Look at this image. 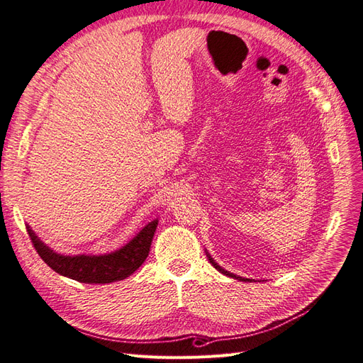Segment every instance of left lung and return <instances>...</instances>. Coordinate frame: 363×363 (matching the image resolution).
Returning <instances> with one entry per match:
<instances>
[{"mask_svg": "<svg viewBox=\"0 0 363 363\" xmlns=\"http://www.w3.org/2000/svg\"><path fill=\"white\" fill-rule=\"evenodd\" d=\"M206 256H207V259H208V262H211L212 263V265H213V268H216L219 272H221V274H224V276H227V277H232V279H236V280H240V281H252L251 279H244V277H239V276H236V274H232V272H228V271H225L224 268H221V267H219L218 265V263L213 260V257L211 256V255H208V252H207V250H206Z\"/></svg>", "mask_w": 363, "mask_h": 363, "instance_id": "1", "label": "left lung"}]
</instances>
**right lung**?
I'll list each match as a JSON object with an SVG mask.
<instances>
[{"mask_svg":"<svg viewBox=\"0 0 363 363\" xmlns=\"http://www.w3.org/2000/svg\"><path fill=\"white\" fill-rule=\"evenodd\" d=\"M159 219H152L128 244L107 255L65 256L50 248L27 224V232L38 255L60 276L82 283H112L130 277L145 262Z\"/></svg>","mask_w":363,"mask_h":363,"instance_id":"obj_1","label":"right lung"}]
</instances>
